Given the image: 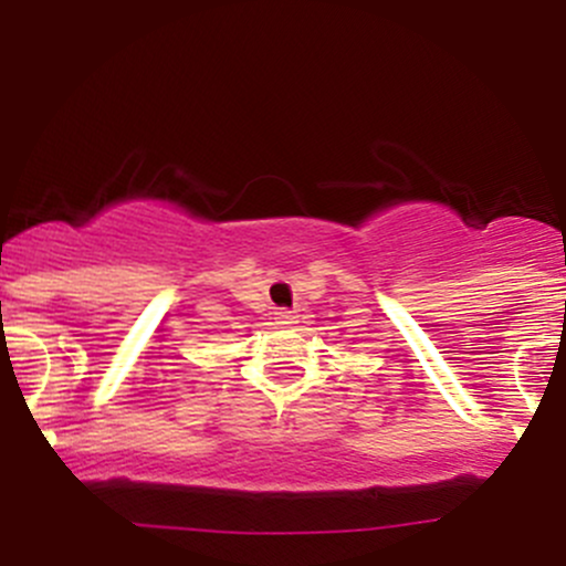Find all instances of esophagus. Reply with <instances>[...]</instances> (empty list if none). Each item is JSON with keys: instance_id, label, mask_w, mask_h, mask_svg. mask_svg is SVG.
Wrapping results in <instances>:
<instances>
[{"instance_id": "esophagus-1", "label": "esophagus", "mask_w": 566, "mask_h": 566, "mask_svg": "<svg viewBox=\"0 0 566 566\" xmlns=\"http://www.w3.org/2000/svg\"><path fill=\"white\" fill-rule=\"evenodd\" d=\"M274 322L279 324V327H292V324H297V314L290 308H279L274 314Z\"/></svg>"}]
</instances>
